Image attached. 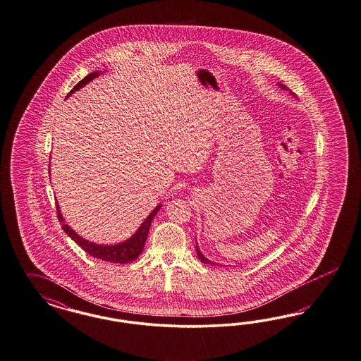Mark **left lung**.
Masks as SVG:
<instances>
[{
	"label": "left lung",
	"mask_w": 361,
	"mask_h": 361,
	"mask_svg": "<svg viewBox=\"0 0 361 361\" xmlns=\"http://www.w3.org/2000/svg\"><path fill=\"white\" fill-rule=\"evenodd\" d=\"M279 87H281V89H284V90H288L286 85H283V84H279ZM290 94H292V96H295V93H292V92H290ZM196 252H197V256H199V259L201 260V262H204V264H211V265H214V264H216V262L208 260V259L201 253V250H200L199 247H197V241H196ZM217 265H219V264H217Z\"/></svg>",
	"instance_id": "obj_1"
}]
</instances>
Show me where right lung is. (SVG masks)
Instances as JSON below:
<instances>
[{
  "mask_svg": "<svg viewBox=\"0 0 361 361\" xmlns=\"http://www.w3.org/2000/svg\"><path fill=\"white\" fill-rule=\"evenodd\" d=\"M99 73L101 72H93V73H89L87 77H84L69 92V94L66 97L73 94L78 89L85 87L87 82H90L93 78L99 77ZM161 207V204H159L153 211L150 212L149 216L144 220L142 224L140 225V228L137 229L136 233L133 236L129 237L128 240H125L123 243L114 244V245H102V244H96V243H92L89 240H85V238L78 236L69 225L65 224L63 214L60 212V205L56 202L57 216H59V220L63 223V232L71 237L72 240H75V243L81 248L84 249L87 253H89L90 256L99 259V260H104V262H116V264H126V262H135L137 257L141 255L144 245H145V241H147V237H148V233H149L150 224H152L154 216L157 214V212L160 211Z\"/></svg>",
  "mask_w": 361,
  "mask_h": 361,
  "instance_id": "1",
  "label": "right lung"
}]
</instances>
